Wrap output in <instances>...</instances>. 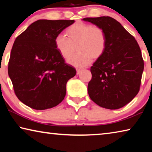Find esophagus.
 <instances>
[{"label": "esophagus", "mask_w": 152, "mask_h": 152, "mask_svg": "<svg viewBox=\"0 0 152 152\" xmlns=\"http://www.w3.org/2000/svg\"><path fill=\"white\" fill-rule=\"evenodd\" d=\"M82 71V70H81V69H77V70H76L77 74H78H78H80V72H81Z\"/></svg>", "instance_id": "1"}]
</instances>
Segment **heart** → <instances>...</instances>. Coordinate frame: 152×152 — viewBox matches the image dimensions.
Segmentation results:
<instances>
[{
	"label": "heart",
	"instance_id": "1",
	"mask_svg": "<svg viewBox=\"0 0 152 152\" xmlns=\"http://www.w3.org/2000/svg\"><path fill=\"white\" fill-rule=\"evenodd\" d=\"M66 35H58L55 38L56 48L64 58L73 54L75 48L79 52L70 58L68 62L77 68H84L104 54L107 47V35L101 27L76 22L66 30Z\"/></svg>",
	"mask_w": 152,
	"mask_h": 152
}]
</instances>
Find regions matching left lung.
<instances>
[{
	"mask_svg": "<svg viewBox=\"0 0 152 152\" xmlns=\"http://www.w3.org/2000/svg\"><path fill=\"white\" fill-rule=\"evenodd\" d=\"M101 27L107 35L106 50L91 66L88 92L92 101L108 109H118L140 91L144 63L140 46L119 22L110 17L84 18Z\"/></svg>",
	"mask_w": 152,
	"mask_h": 152,
	"instance_id": "8db88e82",
	"label": "left lung"
}]
</instances>
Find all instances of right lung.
<instances>
[{"mask_svg": "<svg viewBox=\"0 0 152 152\" xmlns=\"http://www.w3.org/2000/svg\"><path fill=\"white\" fill-rule=\"evenodd\" d=\"M74 20L40 19L16 38L8 73L19 101L35 110L57 106L66 93V83L76 74L56 48L55 38Z\"/></svg>", "mask_w": 152, "mask_h": 152, "instance_id": "obj_1", "label": "right lung"}]
</instances>
